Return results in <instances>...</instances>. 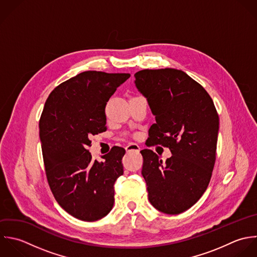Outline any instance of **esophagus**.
<instances>
[{"label":"esophagus","instance_id":"obj_1","mask_svg":"<svg viewBox=\"0 0 257 257\" xmlns=\"http://www.w3.org/2000/svg\"><path fill=\"white\" fill-rule=\"evenodd\" d=\"M126 152L127 153H130V152H139L140 151V147L137 145V144H129L128 146H126Z\"/></svg>","mask_w":257,"mask_h":257}]
</instances>
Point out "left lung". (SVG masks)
Masks as SVG:
<instances>
[{"instance_id": "obj_1", "label": "left lung", "mask_w": 257, "mask_h": 257, "mask_svg": "<svg viewBox=\"0 0 257 257\" xmlns=\"http://www.w3.org/2000/svg\"><path fill=\"white\" fill-rule=\"evenodd\" d=\"M134 76L156 120L149 129V146L159 144L172 153L163 162L152 150L141 151L148 198L157 210L179 214L193 206L209 184L218 114L205 89L181 70L145 69Z\"/></svg>"}]
</instances>
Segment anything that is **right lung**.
<instances>
[{"label": "right lung", "mask_w": 257, "mask_h": 257, "mask_svg": "<svg viewBox=\"0 0 257 257\" xmlns=\"http://www.w3.org/2000/svg\"><path fill=\"white\" fill-rule=\"evenodd\" d=\"M130 74L86 71L49 95L39 127L46 175L59 205L83 221L106 216L114 205V183L123 174L125 150L112 148L92 160L90 136L105 132V107Z\"/></svg>", "instance_id": "obj_1"}]
</instances>
